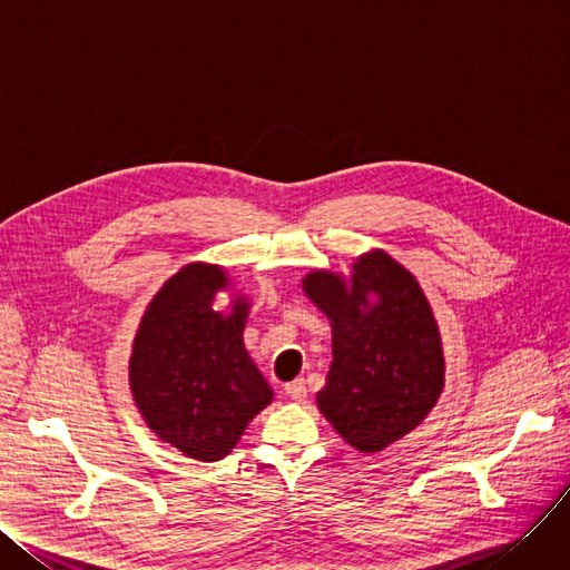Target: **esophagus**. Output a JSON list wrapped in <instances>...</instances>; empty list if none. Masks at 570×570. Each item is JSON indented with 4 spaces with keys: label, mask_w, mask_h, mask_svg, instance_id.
<instances>
[{
    "label": "esophagus",
    "mask_w": 570,
    "mask_h": 570,
    "mask_svg": "<svg viewBox=\"0 0 570 570\" xmlns=\"http://www.w3.org/2000/svg\"><path fill=\"white\" fill-rule=\"evenodd\" d=\"M285 393L292 397V400H296V403H301V400L306 397V382L304 380H294V382H289V384H285Z\"/></svg>",
    "instance_id": "esophagus-1"
}]
</instances>
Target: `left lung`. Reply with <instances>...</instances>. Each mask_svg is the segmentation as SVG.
<instances>
[{"instance_id": "1", "label": "left lung", "mask_w": 570, "mask_h": 570, "mask_svg": "<svg viewBox=\"0 0 570 570\" xmlns=\"http://www.w3.org/2000/svg\"><path fill=\"white\" fill-rule=\"evenodd\" d=\"M304 292L333 333L320 412L356 451H384L430 414L444 389L440 328L421 285L373 250L352 264L350 281L311 272Z\"/></svg>"}]
</instances>
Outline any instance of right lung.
Returning <instances> with one entry per match:
<instances>
[{"mask_svg": "<svg viewBox=\"0 0 570 570\" xmlns=\"http://www.w3.org/2000/svg\"><path fill=\"white\" fill-rule=\"evenodd\" d=\"M225 285L220 266L186 264L151 298L128 365L132 400L156 438L203 462L225 458L274 397L244 347L248 301L214 311Z\"/></svg>", "mask_w": 570, "mask_h": 570, "instance_id": "obj_1", "label": "right lung"}]
</instances>
